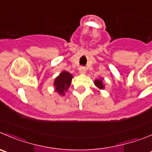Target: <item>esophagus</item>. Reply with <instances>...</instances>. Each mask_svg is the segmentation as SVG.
<instances>
[{
  "label": "esophagus",
  "instance_id": "34e87169",
  "mask_svg": "<svg viewBox=\"0 0 152 152\" xmlns=\"http://www.w3.org/2000/svg\"><path fill=\"white\" fill-rule=\"evenodd\" d=\"M79 73H81V74H85V73H86V69H85V67H79Z\"/></svg>",
  "mask_w": 152,
  "mask_h": 152
}]
</instances>
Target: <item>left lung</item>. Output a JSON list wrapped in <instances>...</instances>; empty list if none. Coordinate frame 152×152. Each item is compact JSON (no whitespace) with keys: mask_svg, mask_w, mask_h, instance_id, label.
I'll list each match as a JSON object with an SVG mask.
<instances>
[{"mask_svg":"<svg viewBox=\"0 0 152 152\" xmlns=\"http://www.w3.org/2000/svg\"><path fill=\"white\" fill-rule=\"evenodd\" d=\"M103 80H104V79H103L102 77L94 80V85H95V86L97 88L99 92L100 90L104 89V82H103Z\"/></svg>","mask_w":152,"mask_h":152,"instance_id":"1","label":"left lung"}]
</instances>
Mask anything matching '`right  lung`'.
Here are the masks:
<instances>
[{
  "instance_id": "1",
  "label": "right lung",
  "mask_w": 152,
  "mask_h": 152,
  "mask_svg": "<svg viewBox=\"0 0 152 152\" xmlns=\"http://www.w3.org/2000/svg\"><path fill=\"white\" fill-rule=\"evenodd\" d=\"M73 78V76L71 73L66 70H63L54 80V91L58 93L60 96L65 95V92L68 91Z\"/></svg>"
}]
</instances>
